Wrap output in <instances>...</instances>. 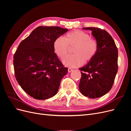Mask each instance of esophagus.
<instances>
[{"label": "esophagus", "instance_id": "1", "mask_svg": "<svg viewBox=\"0 0 131 131\" xmlns=\"http://www.w3.org/2000/svg\"><path fill=\"white\" fill-rule=\"evenodd\" d=\"M73 70V69H72V68H69L68 69V72H69V73L72 72Z\"/></svg>", "mask_w": 131, "mask_h": 131}]
</instances>
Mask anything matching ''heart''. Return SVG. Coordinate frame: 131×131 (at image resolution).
<instances>
[{"mask_svg":"<svg viewBox=\"0 0 131 131\" xmlns=\"http://www.w3.org/2000/svg\"><path fill=\"white\" fill-rule=\"evenodd\" d=\"M69 46H73V54L68 55L63 59V63L67 67L75 68L82 66L94 58L98 50L96 40L91 38L85 31L76 30L67 33L63 39L58 37L53 43L54 52L59 58L64 57L68 51Z\"/></svg>","mask_w":131,"mask_h":131,"instance_id":"b5f03b06","label":"heart"}]
</instances>
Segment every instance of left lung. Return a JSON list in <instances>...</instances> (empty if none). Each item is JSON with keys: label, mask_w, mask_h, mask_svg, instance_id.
Returning <instances> with one entry per match:
<instances>
[{"label": "left lung", "mask_w": 131, "mask_h": 131, "mask_svg": "<svg viewBox=\"0 0 131 131\" xmlns=\"http://www.w3.org/2000/svg\"><path fill=\"white\" fill-rule=\"evenodd\" d=\"M82 28L92 31L98 50L92 60L79 69L82 72L79 87L84 96L94 99L104 96L112 88L118 70V50L113 38L105 30Z\"/></svg>", "instance_id": "1"}]
</instances>
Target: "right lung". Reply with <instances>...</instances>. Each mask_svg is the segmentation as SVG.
Masks as SVG:
<instances>
[{
  "mask_svg": "<svg viewBox=\"0 0 131 131\" xmlns=\"http://www.w3.org/2000/svg\"><path fill=\"white\" fill-rule=\"evenodd\" d=\"M68 29L39 26L19 43L14 56L16 79L30 96L47 100L56 94L68 73L53 50L55 39Z\"/></svg>",
  "mask_w": 131,
  "mask_h": 131,
  "instance_id": "obj_1",
  "label": "right lung"
}]
</instances>
